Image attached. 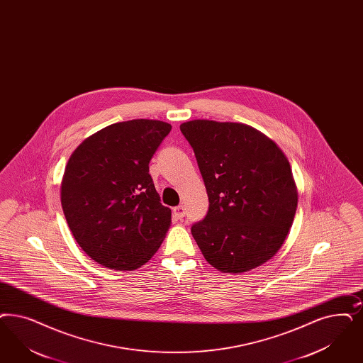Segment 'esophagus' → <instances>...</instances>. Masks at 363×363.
Segmentation results:
<instances>
[{
	"instance_id": "esophagus-1",
	"label": "esophagus",
	"mask_w": 363,
	"mask_h": 363,
	"mask_svg": "<svg viewBox=\"0 0 363 363\" xmlns=\"http://www.w3.org/2000/svg\"><path fill=\"white\" fill-rule=\"evenodd\" d=\"M173 216H174L175 220H182L185 217V208L182 205L177 206L173 211Z\"/></svg>"
}]
</instances>
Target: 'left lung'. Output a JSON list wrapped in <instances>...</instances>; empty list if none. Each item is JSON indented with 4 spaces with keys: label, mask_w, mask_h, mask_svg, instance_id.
I'll use <instances>...</instances> for the list:
<instances>
[{
    "label": "left lung",
    "mask_w": 363,
    "mask_h": 363,
    "mask_svg": "<svg viewBox=\"0 0 363 363\" xmlns=\"http://www.w3.org/2000/svg\"><path fill=\"white\" fill-rule=\"evenodd\" d=\"M209 197L191 225L206 262L241 274L274 257L292 226L298 191L291 166L274 140L250 125L196 119L179 125Z\"/></svg>",
    "instance_id": "obj_1"
}]
</instances>
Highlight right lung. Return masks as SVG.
<instances>
[{"mask_svg":"<svg viewBox=\"0 0 363 363\" xmlns=\"http://www.w3.org/2000/svg\"><path fill=\"white\" fill-rule=\"evenodd\" d=\"M170 130L151 119L107 125L68 160L64 216L80 248L103 267L137 269L162 244L172 211L161 203L149 163Z\"/></svg>","mask_w":363,"mask_h":363,"instance_id":"add662e5","label":"right lung"}]
</instances>
